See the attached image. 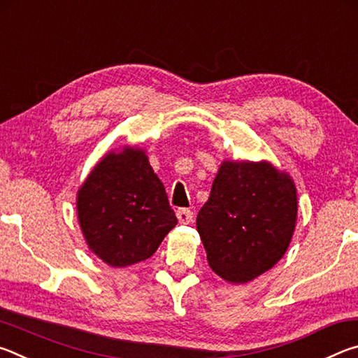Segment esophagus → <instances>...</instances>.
Masks as SVG:
<instances>
[{
  "label": "esophagus",
  "mask_w": 358,
  "mask_h": 358,
  "mask_svg": "<svg viewBox=\"0 0 358 358\" xmlns=\"http://www.w3.org/2000/svg\"><path fill=\"white\" fill-rule=\"evenodd\" d=\"M177 217H178L180 224H189V222H192L194 213L189 208H180V210H177Z\"/></svg>",
  "instance_id": "34e87169"
}]
</instances>
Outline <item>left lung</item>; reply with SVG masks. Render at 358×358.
I'll use <instances>...</instances> for the list:
<instances>
[{
    "mask_svg": "<svg viewBox=\"0 0 358 358\" xmlns=\"http://www.w3.org/2000/svg\"><path fill=\"white\" fill-rule=\"evenodd\" d=\"M295 220L296 192L286 173L265 161L224 162L196 226L211 270L248 282L284 256Z\"/></svg>",
    "mask_w": 358,
    "mask_h": 358,
    "instance_id": "obj_1",
    "label": "left lung"
}]
</instances>
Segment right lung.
Instances as JSON below:
<instances>
[{
  "label": "right lung",
  "mask_w": 358,
  "mask_h": 358,
  "mask_svg": "<svg viewBox=\"0 0 358 358\" xmlns=\"http://www.w3.org/2000/svg\"><path fill=\"white\" fill-rule=\"evenodd\" d=\"M78 221L106 264L128 266L153 256L178 222L143 151L106 156L78 191Z\"/></svg>",
  "instance_id": "obj_1"
}]
</instances>
